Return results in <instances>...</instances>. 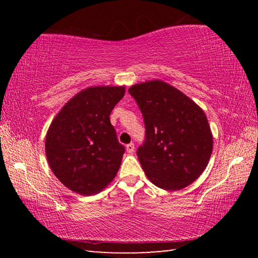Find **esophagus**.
<instances>
[{
    "mask_svg": "<svg viewBox=\"0 0 258 258\" xmlns=\"http://www.w3.org/2000/svg\"><path fill=\"white\" fill-rule=\"evenodd\" d=\"M126 151H127L128 154H133V152H134V145H133V143H130V145L126 146Z\"/></svg>",
    "mask_w": 258,
    "mask_h": 258,
    "instance_id": "esophagus-1",
    "label": "esophagus"
}]
</instances>
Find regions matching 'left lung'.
Instances as JSON below:
<instances>
[{
  "instance_id": "8db88e82",
  "label": "left lung",
  "mask_w": 258,
  "mask_h": 258,
  "mask_svg": "<svg viewBox=\"0 0 258 258\" xmlns=\"http://www.w3.org/2000/svg\"><path fill=\"white\" fill-rule=\"evenodd\" d=\"M142 112L146 140L137 155L147 177L164 190H181L202 175L213 151L207 117L197 103L163 81L131 86Z\"/></svg>"
}]
</instances>
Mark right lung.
<instances>
[{"mask_svg":"<svg viewBox=\"0 0 258 258\" xmlns=\"http://www.w3.org/2000/svg\"><path fill=\"white\" fill-rule=\"evenodd\" d=\"M124 94L125 86L87 87L64 104L47 130V163L76 194H98L118 172L125 148L109 116Z\"/></svg>","mask_w":258,"mask_h":258,"instance_id":"1","label":"right lung"}]
</instances>
